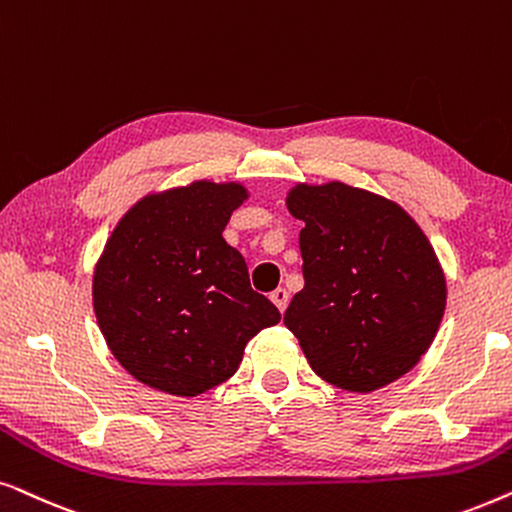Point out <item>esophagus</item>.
<instances>
[{"mask_svg":"<svg viewBox=\"0 0 512 512\" xmlns=\"http://www.w3.org/2000/svg\"><path fill=\"white\" fill-rule=\"evenodd\" d=\"M288 299H290V295H288V290H285V288H278V290L271 292V302L278 306V311H281V313L288 309Z\"/></svg>","mask_w":512,"mask_h":512,"instance_id":"1","label":"esophagus"}]
</instances>
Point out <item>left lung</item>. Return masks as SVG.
I'll return each instance as SVG.
<instances>
[{
  "label": "left lung",
  "mask_w": 512,
  "mask_h": 512,
  "mask_svg": "<svg viewBox=\"0 0 512 512\" xmlns=\"http://www.w3.org/2000/svg\"><path fill=\"white\" fill-rule=\"evenodd\" d=\"M299 231L304 290L283 323L318 377L374 391L419 363L445 313L438 257L398 203L327 182L288 194Z\"/></svg>",
  "instance_id": "obj_1"
}]
</instances>
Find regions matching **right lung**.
<instances>
[{"mask_svg":"<svg viewBox=\"0 0 512 512\" xmlns=\"http://www.w3.org/2000/svg\"><path fill=\"white\" fill-rule=\"evenodd\" d=\"M245 199L238 182L199 180L140 199L109 236L93 274L95 318L114 358L149 388L206 393L281 320L222 238Z\"/></svg>","mask_w":512,"mask_h":512,"instance_id":"add662e5","label":"right lung"}]
</instances>
